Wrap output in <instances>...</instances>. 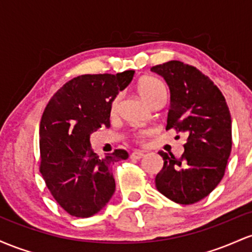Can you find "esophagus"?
I'll list each match as a JSON object with an SVG mask.
<instances>
[{
	"label": "esophagus",
	"mask_w": 252,
	"mask_h": 252,
	"mask_svg": "<svg viewBox=\"0 0 252 252\" xmlns=\"http://www.w3.org/2000/svg\"><path fill=\"white\" fill-rule=\"evenodd\" d=\"M144 156H145V154H144L143 151H134L131 154L132 159H140V158H143Z\"/></svg>",
	"instance_id": "esophagus-1"
}]
</instances>
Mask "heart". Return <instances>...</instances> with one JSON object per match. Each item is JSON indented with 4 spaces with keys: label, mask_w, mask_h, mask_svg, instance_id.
I'll return each mask as SVG.
<instances>
[{
    "label": "heart",
    "mask_w": 252,
    "mask_h": 252,
    "mask_svg": "<svg viewBox=\"0 0 252 252\" xmlns=\"http://www.w3.org/2000/svg\"><path fill=\"white\" fill-rule=\"evenodd\" d=\"M138 93L143 97V100L145 101L149 106H151L155 101L158 100L162 96H166V88L165 86L157 78L151 77V76H146L143 77L138 82L137 86ZM119 102H120V96L117 95L112 98L111 104H109V114L112 117H114L117 114Z\"/></svg>",
    "instance_id": "obj_1"
}]
</instances>
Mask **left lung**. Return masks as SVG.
Listing matches in <instances>:
<instances>
[{
    "label": "left lung",
    "instance_id": "obj_1",
    "mask_svg": "<svg viewBox=\"0 0 252 252\" xmlns=\"http://www.w3.org/2000/svg\"><path fill=\"white\" fill-rule=\"evenodd\" d=\"M170 90L166 129L187 135L181 158L159 151V193L181 205L195 203L213 190L225 174L232 148V123L224 95L196 67L170 61L151 67Z\"/></svg>",
    "mask_w": 252,
    "mask_h": 252
}]
</instances>
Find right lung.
Returning <instances> with one entry per match:
<instances>
[{
    "label": "right lung",
    "mask_w": 252,
    "mask_h": 252,
    "mask_svg": "<svg viewBox=\"0 0 252 252\" xmlns=\"http://www.w3.org/2000/svg\"><path fill=\"white\" fill-rule=\"evenodd\" d=\"M133 70L82 75L65 83L45 108L39 127L40 172L47 188L70 216L100 212L115 191L112 165L127 159L125 150L98 157L90 134L111 126L112 98L131 83Z\"/></svg>",
    "instance_id": "right-lung-1"
}]
</instances>
